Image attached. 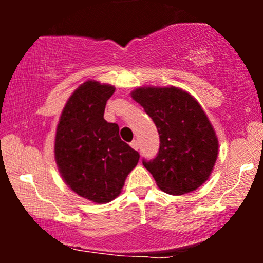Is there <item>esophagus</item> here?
Segmentation results:
<instances>
[{
  "label": "esophagus",
  "instance_id": "1",
  "mask_svg": "<svg viewBox=\"0 0 263 263\" xmlns=\"http://www.w3.org/2000/svg\"><path fill=\"white\" fill-rule=\"evenodd\" d=\"M131 147H132V148H134V149H136V151H138V148H140V146H138V142L136 141V140L131 142Z\"/></svg>",
  "mask_w": 263,
  "mask_h": 263
}]
</instances>
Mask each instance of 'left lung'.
I'll return each mask as SVG.
<instances>
[{"label":"left lung","instance_id":"obj_1","mask_svg":"<svg viewBox=\"0 0 263 263\" xmlns=\"http://www.w3.org/2000/svg\"><path fill=\"white\" fill-rule=\"evenodd\" d=\"M155 122L159 151L144 167L171 195L198 189L209 178L219 142L200 104L179 87H137L131 93Z\"/></svg>","mask_w":263,"mask_h":263}]
</instances>
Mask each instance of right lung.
Here are the masks:
<instances>
[{
    "label": "right lung",
    "instance_id": "1",
    "mask_svg": "<svg viewBox=\"0 0 263 263\" xmlns=\"http://www.w3.org/2000/svg\"><path fill=\"white\" fill-rule=\"evenodd\" d=\"M115 92L108 84L87 80L66 101L54 143L55 162L66 185L98 204L119 197L140 155L125 143L119 125L104 119Z\"/></svg>",
    "mask_w": 263,
    "mask_h": 263
}]
</instances>
